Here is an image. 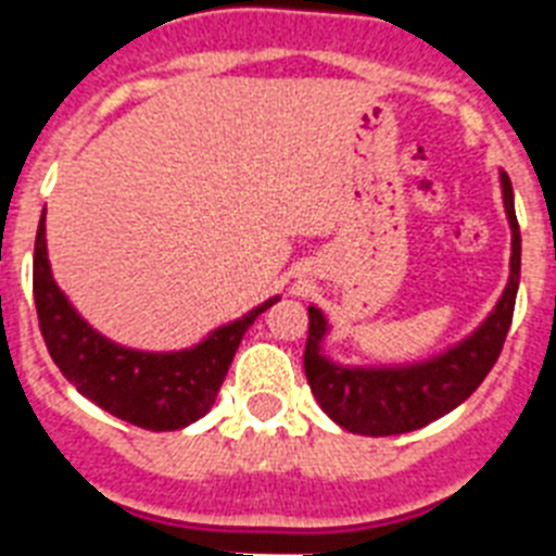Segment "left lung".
Segmentation results:
<instances>
[{"label": "left lung", "instance_id": "8db88e82", "mask_svg": "<svg viewBox=\"0 0 556 556\" xmlns=\"http://www.w3.org/2000/svg\"><path fill=\"white\" fill-rule=\"evenodd\" d=\"M502 199L510 225V277L500 303L484 323L462 343L444 349L430 361L406 366H343L323 355V340L329 334V320L320 308L308 305V340H305V378L317 404L331 421L357 435H401L456 409L473 395L500 357L519 288V239L517 210L508 173H500Z\"/></svg>", "mask_w": 556, "mask_h": 556}]
</instances>
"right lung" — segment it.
I'll list each match as a JSON object with an SVG mask.
<instances>
[{
    "instance_id": "obj_1",
    "label": "right lung",
    "mask_w": 556,
    "mask_h": 556,
    "mask_svg": "<svg viewBox=\"0 0 556 556\" xmlns=\"http://www.w3.org/2000/svg\"><path fill=\"white\" fill-rule=\"evenodd\" d=\"M277 300L279 296H270L181 352L117 346L115 340L103 338L83 320L54 282L46 248V213L39 218L34 242V303L48 355L80 395L143 430H181L207 415L244 331Z\"/></svg>"
}]
</instances>
